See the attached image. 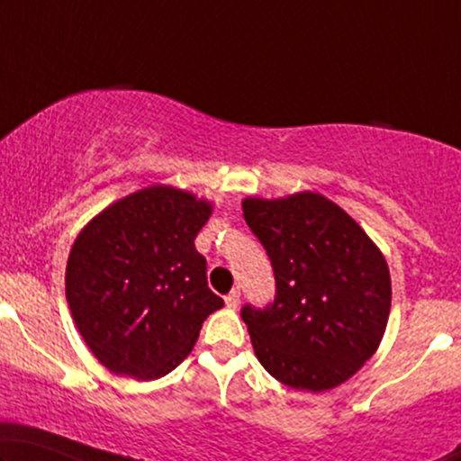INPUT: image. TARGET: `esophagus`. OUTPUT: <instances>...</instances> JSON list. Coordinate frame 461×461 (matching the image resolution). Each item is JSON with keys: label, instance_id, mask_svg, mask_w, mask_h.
I'll return each instance as SVG.
<instances>
[{"label": "esophagus", "instance_id": "1", "mask_svg": "<svg viewBox=\"0 0 461 461\" xmlns=\"http://www.w3.org/2000/svg\"><path fill=\"white\" fill-rule=\"evenodd\" d=\"M224 302L229 308H237L239 302H241V292H239V289H232V292L224 298Z\"/></svg>", "mask_w": 461, "mask_h": 461}]
</instances>
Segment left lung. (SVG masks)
<instances>
[{"label":"left lung","instance_id":"8db88e82","mask_svg":"<svg viewBox=\"0 0 461 461\" xmlns=\"http://www.w3.org/2000/svg\"><path fill=\"white\" fill-rule=\"evenodd\" d=\"M243 218L275 270V302L241 317L262 367L295 390L336 388L374 357L393 285L367 232L323 194L243 199Z\"/></svg>","mask_w":461,"mask_h":461}]
</instances>
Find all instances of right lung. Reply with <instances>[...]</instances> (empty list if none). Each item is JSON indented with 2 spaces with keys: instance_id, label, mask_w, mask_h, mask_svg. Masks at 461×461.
Returning a JSON list of instances; mask_svg holds the SVG:
<instances>
[{
  "instance_id": "add662e5",
  "label": "right lung",
  "mask_w": 461,
  "mask_h": 461,
  "mask_svg": "<svg viewBox=\"0 0 461 461\" xmlns=\"http://www.w3.org/2000/svg\"><path fill=\"white\" fill-rule=\"evenodd\" d=\"M212 210L197 194L153 185L104 207L75 239L67 302L87 348L113 374L144 382L169 374L224 306L194 249Z\"/></svg>"
}]
</instances>
